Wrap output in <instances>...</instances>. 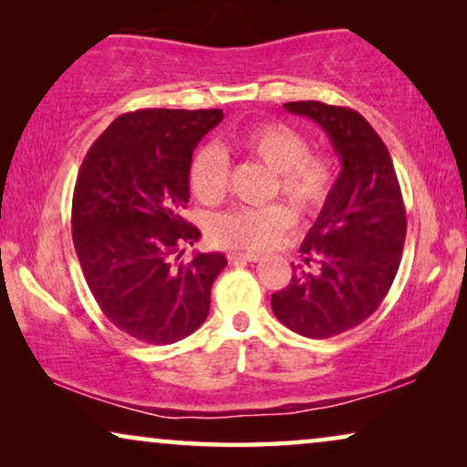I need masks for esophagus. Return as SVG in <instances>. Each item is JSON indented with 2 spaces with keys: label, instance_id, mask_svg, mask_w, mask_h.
<instances>
[{
  "label": "esophagus",
  "instance_id": "1",
  "mask_svg": "<svg viewBox=\"0 0 467 467\" xmlns=\"http://www.w3.org/2000/svg\"><path fill=\"white\" fill-rule=\"evenodd\" d=\"M227 259L234 261V264H238V261H248V264H254V261L261 259L259 253H238V251H232L227 253Z\"/></svg>",
  "mask_w": 467,
  "mask_h": 467
}]
</instances>
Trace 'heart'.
<instances>
[{
    "mask_svg": "<svg viewBox=\"0 0 467 467\" xmlns=\"http://www.w3.org/2000/svg\"><path fill=\"white\" fill-rule=\"evenodd\" d=\"M232 149L257 159L274 171V193H283L293 206L306 214H315L329 200L336 170L327 152L308 150V140L296 127L265 120L235 133L229 140ZM229 181V159L214 144L202 146L191 159L189 187L202 203H219L225 197ZM296 210L286 203H270L264 208H235L214 216L210 238L229 248L261 251L272 246L280 234L296 225Z\"/></svg>",
    "mask_w": 467,
    "mask_h": 467,
    "instance_id": "1",
    "label": "heart"
}]
</instances>
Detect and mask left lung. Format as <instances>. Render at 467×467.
Segmentation results:
<instances>
[{
  "label": "left lung",
  "instance_id": "8db88e82",
  "mask_svg": "<svg viewBox=\"0 0 467 467\" xmlns=\"http://www.w3.org/2000/svg\"><path fill=\"white\" fill-rule=\"evenodd\" d=\"M285 108L327 131L342 161L329 200L299 246L306 265L272 296V310L299 336L331 337L379 308L398 274L406 240V208L385 142L359 112L323 101Z\"/></svg>",
  "mask_w": 467,
  "mask_h": 467
}]
</instances>
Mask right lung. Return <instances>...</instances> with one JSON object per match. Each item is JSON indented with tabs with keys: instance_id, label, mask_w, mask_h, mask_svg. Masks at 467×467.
<instances>
[{
	"instance_id": "1",
	"label": "right lung",
	"mask_w": 467,
	"mask_h": 467,
	"mask_svg": "<svg viewBox=\"0 0 467 467\" xmlns=\"http://www.w3.org/2000/svg\"><path fill=\"white\" fill-rule=\"evenodd\" d=\"M221 120L223 110L120 114L80 165L72 238L82 274L108 321L140 342L171 344L200 329L227 265L223 253H197L189 264L175 254L202 235L182 216L189 165Z\"/></svg>"
}]
</instances>
